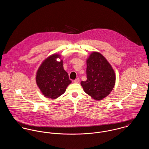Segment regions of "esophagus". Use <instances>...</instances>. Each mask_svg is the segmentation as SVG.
<instances>
[{
	"instance_id": "obj_1",
	"label": "esophagus",
	"mask_w": 149,
	"mask_h": 149,
	"mask_svg": "<svg viewBox=\"0 0 149 149\" xmlns=\"http://www.w3.org/2000/svg\"><path fill=\"white\" fill-rule=\"evenodd\" d=\"M79 82H80V79H79V78H77V79H76V80H74V83H79Z\"/></svg>"
}]
</instances>
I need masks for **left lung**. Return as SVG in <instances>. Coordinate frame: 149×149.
Here are the masks:
<instances>
[{
    "label": "left lung",
    "instance_id": "1",
    "mask_svg": "<svg viewBox=\"0 0 149 149\" xmlns=\"http://www.w3.org/2000/svg\"><path fill=\"white\" fill-rule=\"evenodd\" d=\"M86 80L81 81L86 93L101 100L112 91L116 76L112 66L100 53L93 52L86 60Z\"/></svg>",
    "mask_w": 149,
    "mask_h": 149
}]
</instances>
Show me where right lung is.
<instances>
[{
    "mask_svg": "<svg viewBox=\"0 0 149 149\" xmlns=\"http://www.w3.org/2000/svg\"><path fill=\"white\" fill-rule=\"evenodd\" d=\"M58 54L46 58L40 66L36 74V83L43 95L55 99L62 95L72 81L64 70L63 61Z\"/></svg>",
    "mask_w": 149,
    "mask_h": 149,
    "instance_id": "obj_1",
    "label": "right lung"
}]
</instances>
